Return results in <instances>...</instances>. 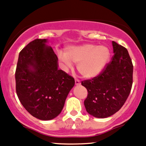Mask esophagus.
I'll use <instances>...</instances> for the list:
<instances>
[{"mask_svg": "<svg viewBox=\"0 0 146 146\" xmlns=\"http://www.w3.org/2000/svg\"><path fill=\"white\" fill-rule=\"evenodd\" d=\"M75 83H76V85H80V81L78 79H76V80H75Z\"/></svg>", "mask_w": 146, "mask_h": 146, "instance_id": "34e87169", "label": "esophagus"}]
</instances>
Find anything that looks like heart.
I'll list each match as a JSON object with an SVG mask.
<instances>
[{
  "label": "heart",
  "instance_id": "1",
  "mask_svg": "<svg viewBox=\"0 0 146 146\" xmlns=\"http://www.w3.org/2000/svg\"><path fill=\"white\" fill-rule=\"evenodd\" d=\"M109 57L110 51L107 47L90 44L69 46L66 48L65 53L59 54V60L66 69L71 68L73 63L78 64V70L86 78L98 76L105 68Z\"/></svg>",
  "mask_w": 146,
  "mask_h": 146
}]
</instances>
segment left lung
I'll return each instance as SVG.
<instances>
[{
  "mask_svg": "<svg viewBox=\"0 0 146 146\" xmlns=\"http://www.w3.org/2000/svg\"><path fill=\"white\" fill-rule=\"evenodd\" d=\"M113 55L98 76L82 81L88 95L86 111L96 118H107L117 112L127 99L133 82V64L127 50L112 41Z\"/></svg>",
  "mask_w": 146,
  "mask_h": 146,
  "instance_id": "8db88e82",
  "label": "left lung"
}]
</instances>
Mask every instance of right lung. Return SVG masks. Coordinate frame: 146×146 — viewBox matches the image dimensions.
Returning <instances> with one entry per match:
<instances>
[{
  "instance_id": "right-lung-1",
  "label": "right lung",
  "mask_w": 146,
  "mask_h": 146,
  "mask_svg": "<svg viewBox=\"0 0 146 146\" xmlns=\"http://www.w3.org/2000/svg\"><path fill=\"white\" fill-rule=\"evenodd\" d=\"M46 42V39H36L23 48L15 73L21 103L32 116L43 121L60 114L75 84L73 77L58 69V58Z\"/></svg>"
}]
</instances>
